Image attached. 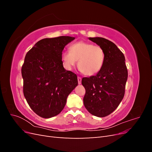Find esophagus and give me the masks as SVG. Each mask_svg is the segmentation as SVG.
I'll list each match as a JSON object with an SVG mask.
<instances>
[{"label": "esophagus", "mask_w": 152, "mask_h": 152, "mask_svg": "<svg viewBox=\"0 0 152 152\" xmlns=\"http://www.w3.org/2000/svg\"><path fill=\"white\" fill-rule=\"evenodd\" d=\"M77 79H78V83H79V84H81V81H82V78L79 76V77H77Z\"/></svg>", "instance_id": "obj_1"}]
</instances>
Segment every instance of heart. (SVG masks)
Returning a JSON list of instances; mask_svg holds the SVG:
<instances>
[{
    "label": "heart",
    "instance_id": "b5f03b06",
    "mask_svg": "<svg viewBox=\"0 0 152 152\" xmlns=\"http://www.w3.org/2000/svg\"><path fill=\"white\" fill-rule=\"evenodd\" d=\"M69 50L61 54L64 66L67 70H71L77 61L79 70L87 76L96 75L102 68L105 55L99 45L80 41L72 44Z\"/></svg>",
    "mask_w": 152,
    "mask_h": 152
}]
</instances>
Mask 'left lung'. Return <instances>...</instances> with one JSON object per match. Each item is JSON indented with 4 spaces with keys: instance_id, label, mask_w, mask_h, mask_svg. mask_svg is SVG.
Listing matches in <instances>:
<instances>
[{
    "instance_id": "8db88e82",
    "label": "left lung",
    "mask_w": 152,
    "mask_h": 152,
    "mask_svg": "<svg viewBox=\"0 0 152 152\" xmlns=\"http://www.w3.org/2000/svg\"><path fill=\"white\" fill-rule=\"evenodd\" d=\"M89 40L103 49L105 57L97 75L82 78V84L86 89L84 104L92 115L104 117L118 107L125 94L128 76L126 59L121 50L109 40L102 37Z\"/></svg>"
}]
</instances>
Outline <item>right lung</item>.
<instances>
[{
  "label": "right lung",
  "mask_w": 152,
  "mask_h": 152,
  "mask_svg": "<svg viewBox=\"0 0 152 152\" xmlns=\"http://www.w3.org/2000/svg\"><path fill=\"white\" fill-rule=\"evenodd\" d=\"M74 39L69 36L44 39L26 54L21 67L23 91L30 107L41 117L60 113L78 85L77 75L64 68L61 57L65 45Z\"/></svg>",
  "instance_id": "right-lung-1"
}]
</instances>
